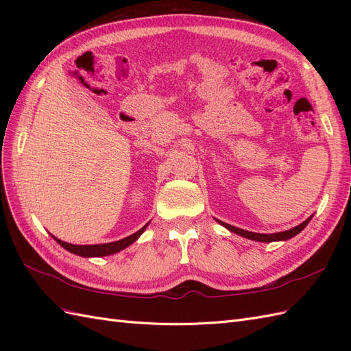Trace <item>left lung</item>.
I'll return each mask as SVG.
<instances>
[{"instance_id": "obj_1", "label": "left lung", "mask_w": 351, "mask_h": 351, "mask_svg": "<svg viewBox=\"0 0 351 351\" xmlns=\"http://www.w3.org/2000/svg\"><path fill=\"white\" fill-rule=\"evenodd\" d=\"M312 217H313V215H311L309 218H307L306 221H303L302 224H299L297 227H293V228H290V230H285V231H281V232H272V234H262V232H252V231H246V230H241V228H239V227H232V226H230V224H226V222H222V221H219V219H217V221L219 222V224H221L222 227H226L228 231L234 232V234H239V236H241V237H244V239L254 240V241H261V243H271V241H285V240H289V239L297 236L302 230H304V227H306L307 224H309V221L312 219Z\"/></svg>"}]
</instances>
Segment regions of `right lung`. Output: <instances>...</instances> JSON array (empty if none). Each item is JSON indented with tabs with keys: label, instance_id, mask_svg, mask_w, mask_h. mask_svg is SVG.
I'll use <instances>...</instances> for the list:
<instances>
[{
	"label": "right lung",
	"instance_id": "1",
	"mask_svg": "<svg viewBox=\"0 0 351 351\" xmlns=\"http://www.w3.org/2000/svg\"><path fill=\"white\" fill-rule=\"evenodd\" d=\"M149 226V222H147L146 226H143L139 231H136L134 234L129 236V237H124L121 240H117V241H111V243H104V244H71V243H66L62 241L57 237L52 236L60 246L64 247L66 250H69L70 253L77 254V256H83V258H101V256H110V254L114 253H119L123 249L129 247L132 243H134L137 239H139L143 231L146 230V227Z\"/></svg>",
	"mask_w": 351,
	"mask_h": 351
}]
</instances>
